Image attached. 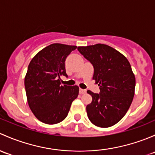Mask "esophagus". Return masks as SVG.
Masks as SVG:
<instances>
[{"label": "esophagus", "instance_id": "obj_1", "mask_svg": "<svg viewBox=\"0 0 155 155\" xmlns=\"http://www.w3.org/2000/svg\"><path fill=\"white\" fill-rule=\"evenodd\" d=\"M86 92H87V91H86L85 89H79L80 94H84V93H86Z\"/></svg>", "mask_w": 155, "mask_h": 155}]
</instances>
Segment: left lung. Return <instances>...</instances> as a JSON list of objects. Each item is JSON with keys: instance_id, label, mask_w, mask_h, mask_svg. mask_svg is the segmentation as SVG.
Segmentation results:
<instances>
[{"instance_id": "left-lung-1", "label": "left lung", "mask_w": 155, "mask_h": 155, "mask_svg": "<svg viewBox=\"0 0 155 155\" xmlns=\"http://www.w3.org/2000/svg\"><path fill=\"white\" fill-rule=\"evenodd\" d=\"M78 50L93 66L92 79L100 89L99 94L87 91L92 98L87 106L89 119L100 127L116 125L134 96L136 80L130 63L123 54L104 44L80 46Z\"/></svg>"}]
</instances>
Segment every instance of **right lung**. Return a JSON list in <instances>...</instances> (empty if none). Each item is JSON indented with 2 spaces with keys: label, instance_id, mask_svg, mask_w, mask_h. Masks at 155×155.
Instances as JSON below:
<instances>
[{
  "label": "right lung",
  "instance_id": "1",
  "mask_svg": "<svg viewBox=\"0 0 155 155\" xmlns=\"http://www.w3.org/2000/svg\"><path fill=\"white\" fill-rule=\"evenodd\" d=\"M76 46L54 43L41 50L30 61L25 78L30 110L43 123L54 125L66 119L79 93L78 86L61 85L60 76L68 77L66 57Z\"/></svg>",
  "mask_w": 155,
  "mask_h": 155
}]
</instances>
